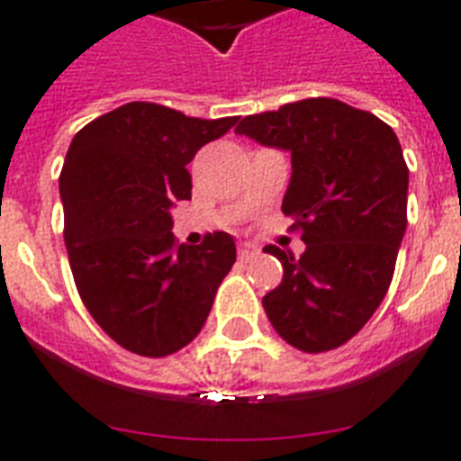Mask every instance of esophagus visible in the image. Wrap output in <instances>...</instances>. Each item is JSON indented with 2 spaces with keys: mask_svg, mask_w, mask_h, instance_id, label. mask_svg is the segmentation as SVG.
I'll return each instance as SVG.
<instances>
[{
  "mask_svg": "<svg viewBox=\"0 0 461 461\" xmlns=\"http://www.w3.org/2000/svg\"><path fill=\"white\" fill-rule=\"evenodd\" d=\"M258 253H260L258 244H251V241H241V244H239V258L241 260L256 258Z\"/></svg>",
  "mask_w": 461,
  "mask_h": 461,
  "instance_id": "esophagus-1",
  "label": "esophagus"
}]
</instances>
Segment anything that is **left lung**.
<instances>
[{
	"mask_svg": "<svg viewBox=\"0 0 461 461\" xmlns=\"http://www.w3.org/2000/svg\"><path fill=\"white\" fill-rule=\"evenodd\" d=\"M292 155L282 210L302 227L294 258L266 246L285 267L263 296L277 335L318 354L349 342L385 299L407 230L409 169L385 122L332 97H311L244 117L234 129Z\"/></svg>",
	"mask_w": 461,
	"mask_h": 461,
	"instance_id": "8db88e82",
	"label": "left lung"
}]
</instances>
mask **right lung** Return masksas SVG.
<instances>
[{
    "label": "right lung",
    "mask_w": 461,
    "mask_h": 461,
    "mask_svg": "<svg viewBox=\"0 0 461 461\" xmlns=\"http://www.w3.org/2000/svg\"><path fill=\"white\" fill-rule=\"evenodd\" d=\"M234 124L237 117L129 103L83 126L68 146L59 195L71 273L97 325L133 354L186 347L237 260L227 231L201 246H176L172 234V208L191 198L186 165Z\"/></svg>",
    "instance_id": "1"
}]
</instances>
